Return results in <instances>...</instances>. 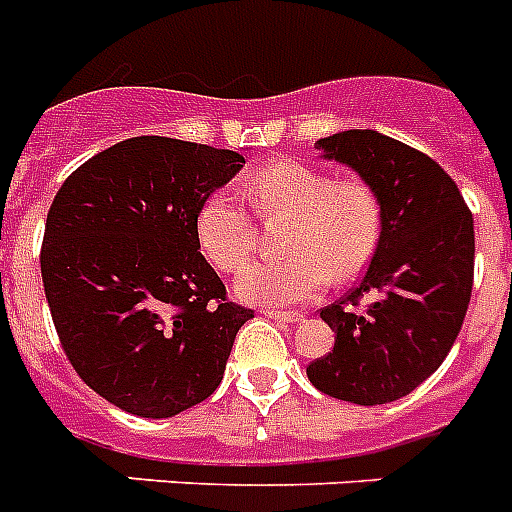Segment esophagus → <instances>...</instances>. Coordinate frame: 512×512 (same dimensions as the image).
I'll return each instance as SVG.
<instances>
[{"label": "esophagus", "instance_id": "obj_1", "mask_svg": "<svg viewBox=\"0 0 512 512\" xmlns=\"http://www.w3.org/2000/svg\"><path fill=\"white\" fill-rule=\"evenodd\" d=\"M266 316L274 318V321H287V323L303 321V313H295V310H266Z\"/></svg>", "mask_w": 512, "mask_h": 512}]
</instances>
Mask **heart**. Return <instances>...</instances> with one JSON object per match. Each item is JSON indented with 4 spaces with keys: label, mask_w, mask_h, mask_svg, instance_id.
Instances as JSON below:
<instances>
[{
    "label": "heart",
    "mask_w": 512,
    "mask_h": 512,
    "mask_svg": "<svg viewBox=\"0 0 512 512\" xmlns=\"http://www.w3.org/2000/svg\"><path fill=\"white\" fill-rule=\"evenodd\" d=\"M243 191L261 220H290L282 233L285 259L253 261L240 272L235 292L248 303L310 300L329 279H355L381 243V196L360 176L282 157L253 170ZM196 238L220 272H238L256 246V220L238 194L214 191L196 214Z\"/></svg>",
    "instance_id": "obj_1"
}]
</instances>
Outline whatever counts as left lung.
<instances>
[{
  "instance_id": "1",
  "label": "left lung",
  "mask_w": 512,
  "mask_h": 512,
  "mask_svg": "<svg viewBox=\"0 0 512 512\" xmlns=\"http://www.w3.org/2000/svg\"><path fill=\"white\" fill-rule=\"evenodd\" d=\"M316 150L378 191L383 233L357 287L321 308L336 339L308 378L334 399L388 404L427 381L456 342L474 285V217L456 181L399 139L349 129Z\"/></svg>"
}]
</instances>
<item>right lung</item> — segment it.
Here are the masks:
<instances>
[{"mask_svg":"<svg viewBox=\"0 0 512 512\" xmlns=\"http://www.w3.org/2000/svg\"><path fill=\"white\" fill-rule=\"evenodd\" d=\"M246 163L233 150L131 137L56 191L41 277L61 349L82 381L137 417H173L220 386L251 308L199 253L196 214Z\"/></svg>","mask_w":512,"mask_h":512,"instance_id":"obj_1","label":"right lung"}]
</instances>
